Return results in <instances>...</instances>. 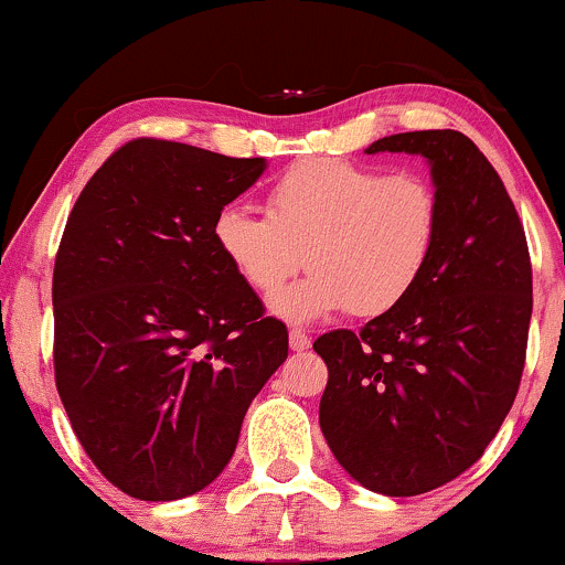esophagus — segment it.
Wrapping results in <instances>:
<instances>
[{
  "label": "esophagus",
  "instance_id": "esophagus-1",
  "mask_svg": "<svg viewBox=\"0 0 565 565\" xmlns=\"http://www.w3.org/2000/svg\"><path fill=\"white\" fill-rule=\"evenodd\" d=\"M289 345L291 350H297V353H302V350L310 348V337L302 332V329H291L289 332Z\"/></svg>",
  "mask_w": 565,
  "mask_h": 565
}]
</instances>
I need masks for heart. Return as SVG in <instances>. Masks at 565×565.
I'll list each match as a JSON object with an SVG mask.
<instances>
[{
  "instance_id": "obj_1",
  "label": "heart",
  "mask_w": 565,
  "mask_h": 565,
  "mask_svg": "<svg viewBox=\"0 0 565 565\" xmlns=\"http://www.w3.org/2000/svg\"><path fill=\"white\" fill-rule=\"evenodd\" d=\"M438 193L425 174L345 159H308L278 174L265 215L228 204L212 220L223 260L257 295H276L302 265L305 281L276 297L295 321L353 310L382 316L412 295L438 238Z\"/></svg>"
}]
</instances>
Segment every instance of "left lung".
Masks as SVG:
<instances>
[{
	"label": "left lung",
	"instance_id": "1",
	"mask_svg": "<svg viewBox=\"0 0 565 565\" xmlns=\"http://www.w3.org/2000/svg\"><path fill=\"white\" fill-rule=\"evenodd\" d=\"M380 151L430 161L436 249L404 302L313 342L329 369L319 423L361 486L414 497L472 468L508 417L526 364L531 257L502 178L468 135L401 132L366 148Z\"/></svg>",
	"mask_w": 565,
	"mask_h": 565
}]
</instances>
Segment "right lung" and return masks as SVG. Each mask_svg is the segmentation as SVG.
I'll use <instances>...</instances> for the list:
<instances>
[{"label": "right lung", "instance_id": "right-lung-1", "mask_svg": "<svg viewBox=\"0 0 565 565\" xmlns=\"http://www.w3.org/2000/svg\"><path fill=\"white\" fill-rule=\"evenodd\" d=\"M265 159L138 138L103 161L55 255V385L116 489L170 502L210 486L289 332L212 238Z\"/></svg>", "mask_w": 565, "mask_h": 565}]
</instances>
